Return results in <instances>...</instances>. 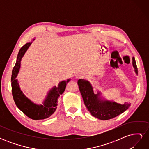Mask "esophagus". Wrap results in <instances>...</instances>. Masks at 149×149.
Masks as SVG:
<instances>
[{
    "mask_svg": "<svg viewBox=\"0 0 149 149\" xmlns=\"http://www.w3.org/2000/svg\"><path fill=\"white\" fill-rule=\"evenodd\" d=\"M75 77H76V78H77V79H81V78H83L84 77V74L83 73H77L75 75Z\"/></svg>",
    "mask_w": 149,
    "mask_h": 149,
    "instance_id": "1",
    "label": "esophagus"
}]
</instances>
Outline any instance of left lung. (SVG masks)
<instances>
[{"label": "left lung", "mask_w": 149, "mask_h": 149, "mask_svg": "<svg viewBox=\"0 0 149 149\" xmlns=\"http://www.w3.org/2000/svg\"><path fill=\"white\" fill-rule=\"evenodd\" d=\"M132 65L136 74H138L136 60L134 57ZM78 84L86 107L93 116L99 119L105 120L114 118L130 106V104L127 102L120 104L115 102L101 100L100 98V93L94 94L92 86L86 80L79 79Z\"/></svg>", "instance_id": "left-lung-1"}]
</instances>
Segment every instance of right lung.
Returning a JSON list of instances; mask_svg holds the SVG:
<instances>
[{"label":"right lung","instance_id":"obj_1","mask_svg":"<svg viewBox=\"0 0 149 149\" xmlns=\"http://www.w3.org/2000/svg\"><path fill=\"white\" fill-rule=\"evenodd\" d=\"M31 44V42L26 43L20 48L18 53L16 63L12 72V93L16 106L24 114L33 120L45 119L50 117L55 112L58 98L65 91L66 84L70 79L63 81L59 83L58 87L53 88L48 93L43 105L35 104L26 97L20 90L17 79L15 78L20 70L22 58Z\"/></svg>","mask_w":149,"mask_h":149}]
</instances>
